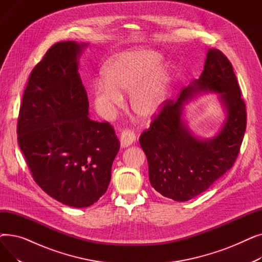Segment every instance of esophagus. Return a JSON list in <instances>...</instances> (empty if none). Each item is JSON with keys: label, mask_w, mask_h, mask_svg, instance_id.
<instances>
[{"label": "esophagus", "mask_w": 262, "mask_h": 262, "mask_svg": "<svg viewBox=\"0 0 262 262\" xmlns=\"http://www.w3.org/2000/svg\"><path fill=\"white\" fill-rule=\"evenodd\" d=\"M136 140V135L134 132L129 130V129H124L121 133V137H120V142H121V146L122 147H127L129 145H132Z\"/></svg>", "instance_id": "obj_1"}]
</instances>
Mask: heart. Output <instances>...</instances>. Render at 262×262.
Masks as SVG:
<instances>
[{
    "mask_svg": "<svg viewBox=\"0 0 262 262\" xmlns=\"http://www.w3.org/2000/svg\"><path fill=\"white\" fill-rule=\"evenodd\" d=\"M161 54L150 49L123 52L108 60L102 77L93 87V104L108 118L122 107V93H128L133 112L142 119H153L166 105L171 89L170 69L160 64Z\"/></svg>",
    "mask_w": 262,
    "mask_h": 262,
    "instance_id": "heart-1",
    "label": "heart"
}]
</instances>
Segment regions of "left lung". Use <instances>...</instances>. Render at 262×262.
<instances>
[{
	"mask_svg": "<svg viewBox=\"0 0 262 262\" xmlns=\"http://www.w3.org/2000/svg\"><path fill=\"white\" fill-rule=\"evenodd\" d=\"M206 92L219 93L227 120L214 137L205 141L187 128L182 109L189 99ZM245 128V104L232 66L221 51L209 49L200 78L176 101L168 100L140 136L150 185L161 195L177 202L198 196L232 167Z\"/></svg>",
	"mask_w": 262,
	"mask_h": 262,
	"instance_id": "obj_1",
	"label": "left lung"
}]
</instances>
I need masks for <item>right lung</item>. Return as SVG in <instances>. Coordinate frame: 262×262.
Returning <instances> with one entry per match:
<instances>
[{
	"mask_svg": "<svg viewBox=\"0 0 262 262\" xmlns=\"http://www.w3.org/2000/svg\"><path fill=\"white\" fill-rule=\"evenodd\" d=\"M88 43H55L34 69L23 93L18 143L34 181L74 208L89 207L107 191L120 142L108 122L89 119L78 73Z\"/></svg>",
	"mask_w": 262,
	"mask_h": 262,
	"instance_id": "right-lung-1",
	"label": "right lung"
}]
</instances>
